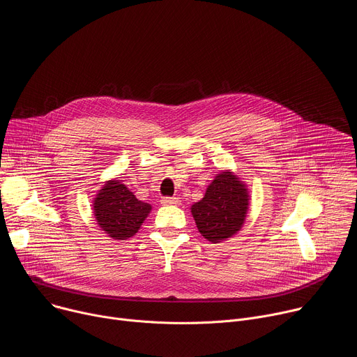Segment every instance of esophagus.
<instances>
[{"label":"esophagus","instance_id":"1","mask_svg":"<svg viewBox=\"0 0 357 357\" xmlns=\"http://www.w3.org/2000/svg\"><path fill=\"white\" fill-rule=\"evenodd\" d=\"M164 205H178L179 204V199L178 198H174V197H167V198H162L160 201Z\"/></svg>","mask_w":357,"mask_h":357}]
</instances>
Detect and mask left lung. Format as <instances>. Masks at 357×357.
<instances>
[{"label":"left lung","instance_id":"1","mask_svg":"<svg viewBox=\"0 0 357 357\" xmlns=\"http://www.w3.org/2000/svg\"><path fill=\"white\" fill-rule=\"evenodd\" d=\"M249 208L246 185L231 171L215 176L205 197L190 208L201 235L212 243L232 238L241 231Z\"/></svg>","mask_w":357,"mask_h":357}]
</instances>
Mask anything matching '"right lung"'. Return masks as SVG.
Returning a JSON list of instances; mask_svg holds the SVG:
<instances>
[{
    "label": "right lung",
    "mask_w": 357,
    "mask_h": 357,
    "mask_svg": "<svg viewBox=\"0 0 357 357\" xmlns=\"http://www.w3.org/2000/svg\"><path fill=\"white\" fill-rule=\"evenodd\" d=\"M92 205L100 228L115 241L134 236L152 209L149 204L138 201L119 179L107 181Z\"/></svg>",
    "instance_id": "right-lung-1"
}]
</instances>
